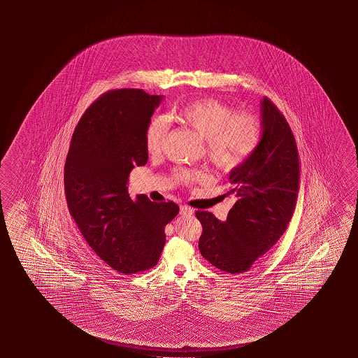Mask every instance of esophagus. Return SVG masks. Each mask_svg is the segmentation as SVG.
I'll return each instance as SVG.
<instances>
[{
    "mask_svg": "<svg viewBox=\"0 0 358 358\" xmlns=\"http://www.w3.org/2000/svg\"><path fill=\"white\" fill-rule=\"evenodd\" d=\"M192 212H194V210L191 207L186 205L180 206V215H182V216H191Z\"/></svg>",
    "mask_w": 358,
    "mask_h": 358,
    "instance_id": "esophagus-1",
    "label": "esophagus"
}]
</instances>
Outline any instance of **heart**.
I'll return each instance as SVG.
<instances>
[{
    "label": "heart",
    "mask_w": 358,
    "mask_h": 358,
    "mask_svg": "<svg viewBox=\"0 0 358 358\" xmlns=\"http://www.w3.org/2000/svg\"><path fill=\"white\" fill-rule=\"evenodd\" d=\"M173 118L205 140L207 157L223 172H231L245 164L257 150L264 132L262 121L257 115L235 113L231 106L210 97L181 106L173 113ZM169 127V121L164 116L150 120L145 131V143L151 155L162 151ZM176 177L180 181L192 182L201 176L180 171Z\"/></svg>",
    "instance_id": "obj_1"
}]
</instances>
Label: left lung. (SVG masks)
I'll use <instances>...</instances> for the list:
<instances>
[{"mask_svg": "<svg viewBox=\"0 0 358 358\" xmlns=\"http://www.w3.org/2000/svg\"><path fill=\"white\" fill-rule=\"evenodd\" d=\"M262 138L245 164L229 172L236 196L226 221L197 211L199 252L218 270L243 273L270 251L292 218L299 196L297 145L285 116L271 100L261 102Z\"/></svg>", "mask_w": 358, "mask_h": 358, "instance_id": "left-lung-1", "label": "left lung"}]
</instances>
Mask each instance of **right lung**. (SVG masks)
Listing matches in <instances>:
<instances>
[{
  "label": "right lung",
  "mask_w": 358,
  "mask_h": 358,
  "mask_svg": "<svg viewBox=\"0 0 358 358\" xmlns=\"http://www.w3.org/2000/svg\"><path fill=\"white\" fill-rule=\"evenodd\" d=\"M162 96L121 88L94 101L77 123L65 164L71 216L99 257L123 275L152 268L164 226L180 211L146 194L131 199L129 172L147 164L145 131Z\"/></svg>",
  "instance_id": "add662e5"
}]
</instances>
